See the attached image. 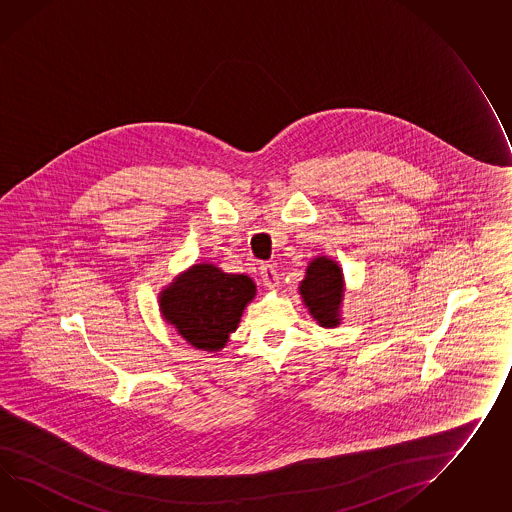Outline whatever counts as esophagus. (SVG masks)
Returning <instances> with one entry per match:
<instances>
[{
  "instance_id": "34e87169",
  "label": "esophagus",
  "mask_w": 512,
  "mask_h": 512,
  "mask_svg": "<svg viewBox=\"0 0 512 512\" xmlns=\"http://www.w3.org/2000/svg\"><path fill=\"white\" fill-rule=\"evenodd\" d=\"M261 275L264 285L268 288H275L279 285V274L272 264H262Z\"/></svg>"
}]
</instances>
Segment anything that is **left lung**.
Returning <instances> with one entry per match:
<instances>
[{
  "label": "left lung",
  "mask_w": 512,
  "mask_h": 512,
  "mask_svg": "<svg viewBox=\"0 0 512 512\" xmlns=\"http://www.w3.org/2000/svg\"><path fill=\"white\" fill-rule=\"evenodd\" d=\"M301 296L312 318L324 327L338 325V307L342 301V272L331 259H314L301 281Z\"/></svg>",
  "instance_id": "left-lung-1"
}]
</instances>
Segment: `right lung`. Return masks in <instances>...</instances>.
I'll use <instances>...</instances> for the list:
<instances>
[{
	"label": "right lung",
	"mask_w": 512,
	"mask_h": 512,
	"mask_svg": "<svg viewBox=\"0 0 512 512\" xmlns=\"http://www.w3.org/2000/svg\"><path fill=\"white\" fill-rule=\"evenodd\" d=\"M253 296L255 285L248 275L196 264L164 290L161 311L194 348L218 351L237 329Z\"/></svg>",
	"instance_id": "obj_1"
}]
</instances>
